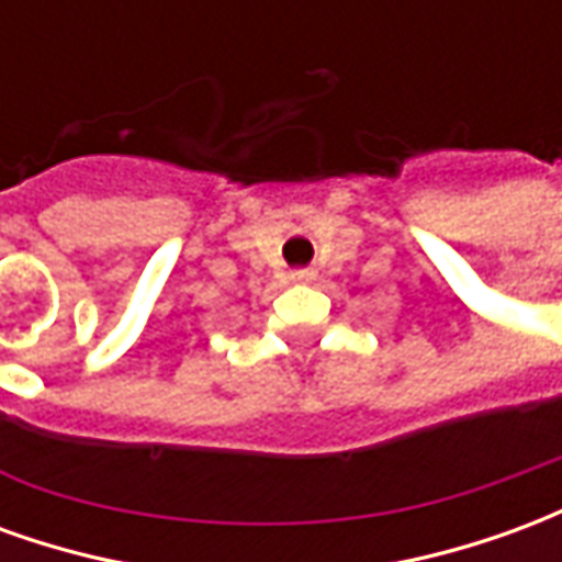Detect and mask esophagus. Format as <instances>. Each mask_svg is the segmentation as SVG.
Wrapping results in <instances>:
<instances>
[{
	"mask_svg": "<svg viewBox=\"0 0 562 562\" xmlns=\"http://www.w3.org/2000/svg\"><path fill=\"white\" fill-rule=\"evenodd\" d=\"M313 277H316V273H313V270H310V268L292 270V280L294 282H313Z\"/></svg>",
	"mask_w": 562,
	"mask_h": 562,
	"instance_id": "esophagus-1",
	"label": "esophagus"
}]
</instances>
